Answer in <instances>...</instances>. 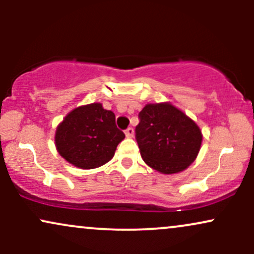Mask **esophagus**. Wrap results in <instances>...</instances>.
I'll list each match as a JSON object with an SVG mask.
<instances>
[{
  "label": "esophagus",
  "instance_id": "1",
  "mask_svg": "<svg viewBox=\"0 0 254 254\" xmlns=\"http://www.w3.org/2000/svg\"><path fill=\"white\" fill-rule=\"evenodd\" d=\"M133 133H135V131H133L132 127H127V129L125 130V136H127V138H131V137H133Z\"/></svg>",
  "mask_w": 254,
  "mask_h": 254
}]
</instances>
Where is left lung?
I'll return each instance as SVG.
<instances>
[{"mask_svg": "<svg viewBox=\"0 0 254 254\" xmlns=\"http://www.w3.org/2000/svg\"><path fill=\"white\" fill-rule=\"evenodd\" d=\"M136 141L143 161L160 173L182 172L194 161L202 131L170 103L148 104L138 115Z\"/></svg>", "mask_w": 254, "mask_h": 254, "instance_id": "1", "label": "left lung"}]
</instances>
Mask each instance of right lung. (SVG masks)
Listing matches in <instances>:
<instances>
[{
    "label": "right lung",
    "instance_id": "1",
    "mask_svg": "<svg viewBox=\"0 0 254 254\" xmlns=\"http://www.w3.org/2000/svg\"><path fill=\"white\" fill-rule=\"evenodd\" d=\"M124 137L116 125L115 113L94 103L76 107L65 116L57 127L55 143L66 161L92 170L112 159Z\"/></svg>",
    "mask_w": 254,
    "mask_h": 254
}]
</instances>
